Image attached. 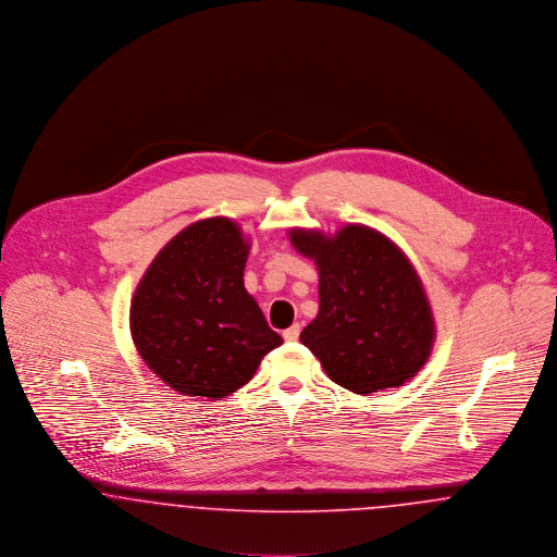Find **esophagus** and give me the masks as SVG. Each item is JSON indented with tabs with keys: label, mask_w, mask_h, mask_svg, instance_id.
Here are the masks:
<instances>
[{
	"label": "esophagus",
	"mask_w": 557,
	"mask_h": 557,
	"mask_svg": "<svg viewBox=\"0 0 557 557\" xmlns=\"http://www.w3.org/2000/svg\"><path fill=\"white\" fill-rule=\"evenodd\" d=\"M299 331H301V326H299V324H293V326H289L287 331H283V337H285V342H297V337H299Z\"/></svg>",
	"instance_id": "34e87169"
}]
</instances>
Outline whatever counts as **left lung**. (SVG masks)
I'll use <instances>...</instances> for the list:
<instances>
[{"mask_svg":"<svg viewBox=\"0 0 557 557\" xmlns=\"http://www.w3.org/2000/svg\"><path fill=\"white\" fill-rule=\"evenodd\" d=\"M292 243L319 265V317L299 339L326 375L356 394L414 377L432 350L434 322L403 251L367 226L333 238L293 231Z\"/></svg>","mask_w":557,"mask_h":557,"instance_id":"left-lung-1","label":"left lung"}]
</instances>
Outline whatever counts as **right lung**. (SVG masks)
Here are the masks:
<instances>
[{
  "instance_id": "add662e5",
  "label": "right lung",
  "mask_w": 557,
  "mask_h": 557,
  "mask_svg": "<svg viewBox=\"0 0 557 557\" xmlns=\"http://www.w3.org/2000/svg\"><path fill=\"white\" fill-rule=\"evenodd\" d=\"M247 251L235 222H197L163 247L136 289L134 344L180 394L224 398L283 344L245 292Z\"/></svg>"
}]
</instances>
